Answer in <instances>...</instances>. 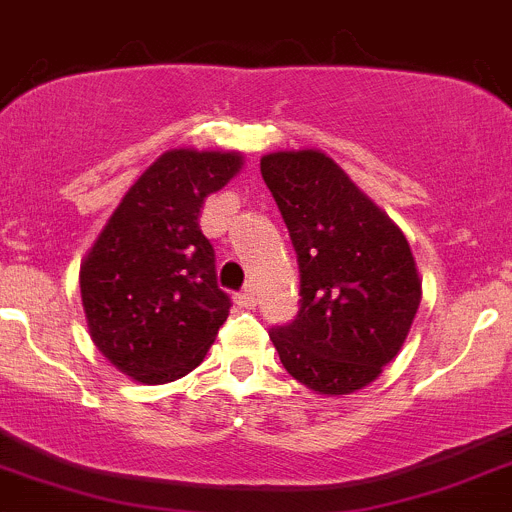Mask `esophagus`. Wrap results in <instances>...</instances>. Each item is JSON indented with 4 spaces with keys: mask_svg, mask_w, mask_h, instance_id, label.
<instances>
[{
    "mask_svg": "<svg viewBox=\"0 0 512 512\" xmlns=\"http://www.w3.org/2000/svg\"><path fill=\"white\" fill-rule=\"evenodd\" d=\"M235 302L242 307V310H255L257 297H255V292L250 290V287H245V290H242V292H237Z\"/></svg>",
    "mask_w": 512,
    "mask_h": 512,
    "instance_id": "esophagus-1",
    "label": "esophagus"
}]
</instances>
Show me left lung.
I'll return each instance as SVG.
<instances>
[{
  "instance_id": "left-lung-1",
  "label": "left lung",
  "mask_w": 512,
  "mask_h": 512,
  "mask_svg": "<svg viewBox=\"0 0 512 512\" xmlns=\"http://www.w3.org/2000/svg\"><path fill=\"white\" fill-rule=\"evenodd\" d=\"M260 172L300 265V310L272 327V345L315 393L362 390L398 355L418 312L408 240L325 152H272Z\"/></svg>"
}]
</instances>
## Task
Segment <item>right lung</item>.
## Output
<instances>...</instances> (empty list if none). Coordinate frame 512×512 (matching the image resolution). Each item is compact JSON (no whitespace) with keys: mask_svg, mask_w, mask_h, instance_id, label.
<instances>
[{"mask_svg":"<svg viewBox=\"0 0 512 512\" xmlns=\"http://www.w3.org/2000/svg\"><path fill=\"white\" fill-rule=\"evenodd\" d=\"M240 170V152H165L127 190L84 257L79 290L89 335L132 380L185 377L230 315L200 212Z\"/></svg>","mask_w":512,"mask_h":512,"instance_id":"obj_1","label":"right lung"}]
</instances>
